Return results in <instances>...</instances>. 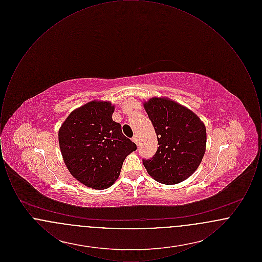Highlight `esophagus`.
<instances>
[{"label": "esophagus", "mask_w": 262, "mask_h": 262, "mask_svg": "<svg viewBox=\"0 0 262 262\" xmlns=\"http://www.w3.org/2000/svg\"><path fill=\"white\" fill-rule=\"evenodd\" d=\"M133 141H134L136 144H138V142H139V140H138V137H137V136H135V137H133Z\"/></svg>", "instance_id": "34e87169"}]
</instances>
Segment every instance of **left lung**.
<instances>
[{
  "label": "left lung",
  "instance_id": "obj_1",
  "mask_svg": "<svg viewBox=\"0 0 262 262\" xmlns=\"http://www.w3.org/2000/svg\"><path fill=\"white\" fill-rule=\"evenodd\" d=\"M154 126L158 149L142 162L147 173L164 185L187 180L199 168L206 149V128L187 107L165 97L143 104Z\"/></svg>",
  "mask_w": 262,
  "mask_h": 262
}]
</instances>
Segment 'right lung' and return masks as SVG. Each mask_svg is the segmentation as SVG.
Instances as JSON below:
<instances>
[{"label":"right lung","instance_id":"add662e5","mask_svg":"<svg viewBox=\"0 0 262 262\" xmlns=\"http://www.w3.org/2000/svg\"><path fill=\"white\" fill-rule=\"evenodd\" d=\"M111 102L91 101L75 109L59 129L63 162L79 183L95 189L111 187L125 157L137 145L113 121Z\"/></svg>","mask_w":262,"mask_h":262}]
</instances>
